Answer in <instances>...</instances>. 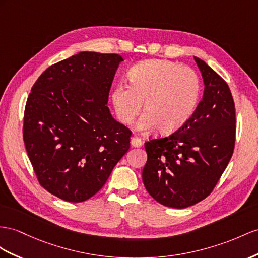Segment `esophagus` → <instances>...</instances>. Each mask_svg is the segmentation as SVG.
<instances>
[{"instance_id": "esophagus-1", "label": "esophagus", "mask_w": 258, "mask_h": 258, "mask_svg": "<svg viewBox=\"0 0 258 258\" xmlns=\"http://www.w3.org/2000/svg\"><path fill=\"white\" fill-rule=\"evenodd\" d=\"M131 144H132V146H133V147H141L143 145V142H142L140 137H132Z\"/></svg>"}]
</instances>
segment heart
<instances>
[{"mask_svg":"<svg viewBox=\"0 0 258 258\" xmlns=\"http://www.w3.org/2000/svg\"><path fill=\"white\" fill-rule=\"evenodd\" d=\"M127 77L130 86L117 84L110 95L121 123L133 122L143 102L146 112L137 123L141 132L159 126L163 133H172L192 116L201 92L200 78L193 69L166 60H147L134 65Z\"/></svg>","mask_w":258,"mask_h":258,"instance_id":"heart-1","label":"heart"}]
</instances>
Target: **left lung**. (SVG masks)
I'll return each instance as SVG.
<instances>
[{
	"instance_id": "left-lung-1",
	"label": "left lung",
	"mask_w": 258,
	"mask_h": 258,
	"mask_svg": "<svg viewBox=\"0 0 258 258\" xmlns=\"http://www.w3.org/2000/svg\"><path fill=\"white\" fill-rule=\"evenodd\" d=\"M194 60L205 86L202 101L173 134L145 143V187L163 206L179 209L213 192L235 142V108L228 84L201 58Z\"/></svg>"
}]
</instances>
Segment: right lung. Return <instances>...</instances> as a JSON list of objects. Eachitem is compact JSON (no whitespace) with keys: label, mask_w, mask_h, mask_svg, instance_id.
Returning a JSON list of instances; mask_svg holds the SVG:
<instances>
[{"label":"right lung","mask_w":258,"mask_h":258,"mask_svg":"<svg viewBox=\"0 0 258 258\" xmlns=\"http://www.w3.org/2000/svg\"><path fill=\"white\" fill-rule=\"evenodd\" d=\"M118 54L79 52L50 66L32 86L24 143L41 186L81 203L104 185L130 149L132 132L107 107Z\"/></svg>","instance_id":"add662e5"}]
</instances>
